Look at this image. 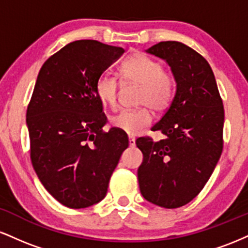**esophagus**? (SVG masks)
I'll return each mask as SVG.
<instances>
[{
    "label": "esophagus",
    "mask_w": 248,
    "mask_h": 248,
    "mask_svg": "<svg viewBox=\"0 0 248 248\" xmlns=\"http://www.w3.org/2000/svg\"><path fill=\"white\" fill-rule=\"evenodd\" d=\"M128 143H129V147H134L135 146V139L132 138V136H129V139H128Z\"/></svg>",
    "instance_id": "34e87169"
}]
</instances>
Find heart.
<instances>
[{
  "label": "heart",
  "instance_id": "b5f03b06",
  "mask_svg": "<svg viewBox=\"0 0 248 248\" xmlns=\"http://www.w3.org/2000/svg\"><path fill=\"white\" fill-rule=\"evenodd\" d=\"M121 79L127 84L140 86L138 104L143 105L135 109H124L110 118V124L129 135H136L152 124V108L164 112L171 104L175 94V79L171 73L163 70L160 62L141 53L128 57L120 67ZM99 100L114 108L118 104L119 82L114 77L102 75L95 82Z\"/></svg>",
  "mask_w": 248,
  "mask_h": 248
}]
</instances>
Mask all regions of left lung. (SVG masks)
<instances>
[{"mask_svg": "<svg viewBox=\"0 0 248 248\" xmlns=\"http://www.w3.org/2000/svg\"><path fill=\"white\" fill-rule=\"evenodd\" d=\"M164 59L176 81V93L152 130L161 141L140 138L143 154L138 169L140 191L150 203L176 209L202 191L223 152L224 107L211 66L183 43L160 42L146 50Z\"/></svg>", "mask_w": 248, "mask_h": 248, "instance_id": "8db88e82", "label": "left lung"}]
</instances>
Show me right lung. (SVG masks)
<instances>
[{
	"label": "right lung",
	"instance_id": "add662e5",
	"mask_svg": "<svg viewBox=\"0 0 248 248\" xmlns=\"http://www.w3.org/2000/svg\"><path fill=\"white\" fill-rule=\"evenodd\" d=\"M122 47L92 39L65 45L43 64L27 110L30 157L39 181L70 209L99 203L127 134L104 132L107 118L95 92L104 71L124 55Z\"/></svg>",
	"mask_w": 248,
	"mask_h": 248
}]
</instances>
